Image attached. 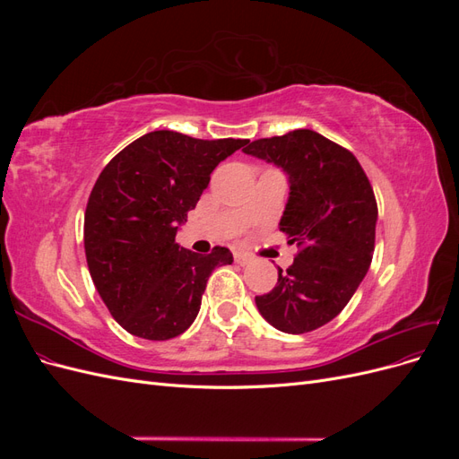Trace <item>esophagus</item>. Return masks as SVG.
Listing matches in <instances>:
<instances>
[{
    "label": "esophagus",
    "instance_id": "34e87169",
    "mask_svg": "<svg viewBox=\"0 0 459 459\" xmlns=\"http://www.w3.org/2000/svg\"><path fill=\"white\" fill-rule=\"evenodd\" d=\"M251 256H248L247 253H235V262L241 264V266H247V264H251Z\"/></svg>",
    "mask_w": 459,
    "mask_h": 459
}]
</instances>
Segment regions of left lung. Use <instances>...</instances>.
Returning <instances> with one entry per match:
<instances>
[{
    "mask_svg": "<svg viewBox=\"0 0 459 459\" xmlns=\"http://www.w3.org/2000/svg\"><path fill=\"white\" fill-rule=\"evenodd\" d=\"M243 152L289 176L280 230L297 243L295 262L277 268V285L256 297L262 317L300 335L335 317L366 277L375 248L377 203L349 149L314 130H293L248 143Z\"/></svg>",
    "mask_w": 459,
    "mask_h": 459,
    "instance_id": "left-lung-1",
    "label": "left lung"
}]
</instances>
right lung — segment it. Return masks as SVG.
Masks as SVG:
<instances>
[{
	"label": "right lung",
	"instance_id": "1",
	"mask_svg": "<svg viewBox=\"0 0 459 459\" xmlns=\"http://www.w3.org/2000/svg\"><path fill=\"white\" fill-rule=\"evenodd\" d=\"M248 140H195L157 130L124 147L90 193L84 248L97 293L117 322L147 341L195 322L206 281L230 248L197 255L176 243L216 166Z\"/></svg>",
	"mask_w": 459,
	"mask_h": 459
}]
</instances>
